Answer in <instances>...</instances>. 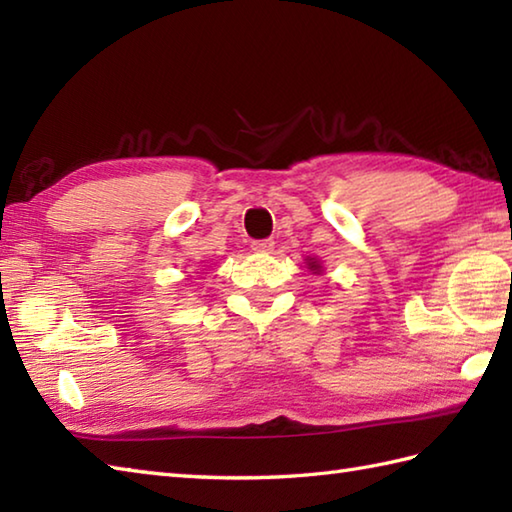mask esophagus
Here are the masks:
<instances>
[{
  "label": "esophagus",
  "mask_w": 512,
  "mask_h": 512,
  "mask_svg": "<svg viewBox=\"0 0 512 512\" xmlns=\"http://www.w3.org/2000/svg\"><path fill=\"white\" fill-rule=\"evenodd\" d=\"M250 246H253L255 253H270V250L275 248V242H273V239H255V242Z\"/></svg>",
  "instance_id": "1"
}]
</instances>
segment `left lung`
Wrapping results in <instances>:
<instances>
[{
	"label": "left lung",
	"instance_id": "obj_1",
	"mask_svg": "<svg viewBox=\"0 0 512 512\" xmlns=\"http://www.w3.org/2000/svg\"><path fill=\"white\" fill-rule=\"evenodd\" d=\"M310 268H312V270H319V268H321V266H319V264H317V262H310Z\"/></svg>",
	"mask_w": 512,
	"mask_h": 512
}]
</instances>
